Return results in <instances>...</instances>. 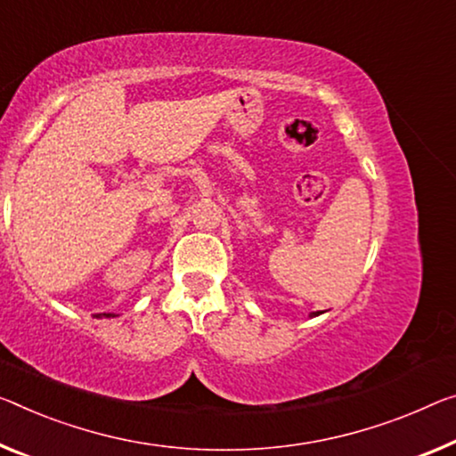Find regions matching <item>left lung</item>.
<instances>
[{
    "label": "left lung",
    "instance_id": "left-lung-1",
    "mask_svg": "<svg viewBox=\"0 0 456 456\" xmlns=\"http://www.w3.org/2000/svg\"><path fill=\"white\" fill-rule=\"evenodd\" d=\"M318 314H322V312H314V314H312V316H318Z\"/></svg>",
    "mask_w": 456,
    "mask_h": 456
}]
</instances>
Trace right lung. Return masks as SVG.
Segmentation results:
<instances>
[{"mask_svg":"<svg viewBox=\"0 0 456 456\" xmlns=\"http://www.w3.org/2000/svg\"><path fill=\"white\" fill-rule=\"evenodd\" d=\"M116 318V314H97V316L95 318Z\"/></svg>","mask_w":456,"mask_h":456,"instance_id":"right-lung-1","label":"right lung"}]
</instances>
